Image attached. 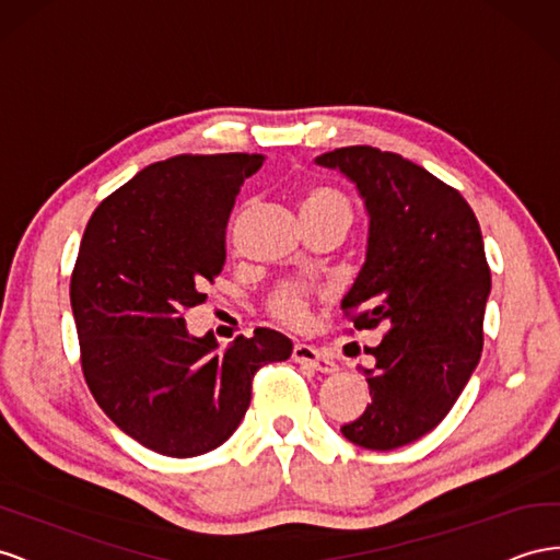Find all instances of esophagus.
<instances>
[{
	"label": "esophagus",
	"mask_w": 560,
	"mask_h": 560,
	"mask_svg": "<svg viewBox=\"0 0 560 560\" xmlns=\"http://www.w3.org/2000/svg\"><path fill=\"white\" fill-rule=\"evenodd\" d=\"M292 358L296 362H301V365H308V368H313L317 372H325V374L337 370L335 360H331L325 351L315 349V346H308V343H296L294 351H292Z\"/></svg>",
	"instance_id": "34e87169"
}]
</instances>
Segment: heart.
<instances>
[{"mask_svg": "<svg viewBox=\"0 0 560 560\" xmlns=\"http://www.w3.org/2000/svg\"><path fill=\"white\" fill-rule=\"evenodd\" d=\"M301 214H346L351 217L353 209L349 198L337 188L329 186H313L301 198ZM311 287L304 282H280L268 296V311L278 320L287 325H301L306 320L311 308Z\"/></svg>", "mask_w": 560, "mask_h": 560, "instance_id": "heart-1", "label": "heart"}]
</instances>
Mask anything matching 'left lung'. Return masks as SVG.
Segmentation results:
<instances>
[{
  "label": "left lung",
  "mask_w": 560,
  "mask_h": 560,
  "mask_svg": "<svg viewBox=\"0 0 560 560\" xmlns=\"http://www.w3.org/2000/svg\"><path fill=\"white\" fill-rule=\"evenodd\" d=\"M315 162L349 176L370 214L368 259L341 301L346 320L384 329L370 349L372 402L341 433L396 450L441 424L480 360L492 284L480 225L457 188L398 153L349 145Z\"/></svg>",
  "instance_id": "1"
}]
</instances>
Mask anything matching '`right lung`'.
<instances>
[{
    "label": "right lung",
    "mask_w": 560,
    "mask_h": 560,
    "mask_svg": "<svg viewBox=\"0 0 560 560\" xmlns=\"http://www.w3.org/2000/svg\"><path fill=\"white\" fill-rule=\"evenodd\" d=\"M264 155H176L141 170L89 219L70 304L89 390L115 424L160 455L217 450L243 421L254 374L292 355L259 327L225 351L190 337L186 311L225 264V225Z\"/></svg>",
    "instance_id": "add662e5"
}]
</instances>
